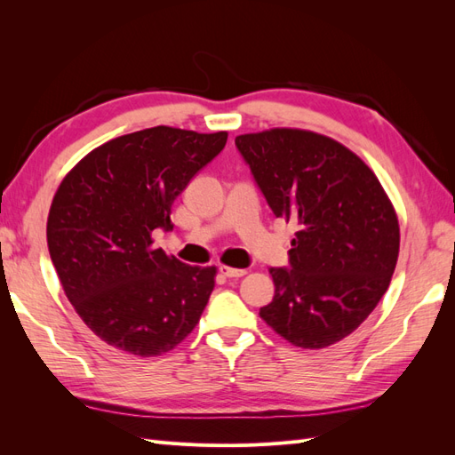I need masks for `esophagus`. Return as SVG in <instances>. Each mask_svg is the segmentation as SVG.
<instances>
[{"instance_id": "34e87169", "label": "esophagus", "mask_w": 455, "mask_h": 455, "mask_svg": "<svg viewBox=\"0 0 455 455\" xmlns=\"http://www.w3.org/2000/svg\"><path fill=\"white\" fill-rule=\"evenodd\" d=\"M220 271H222L226 277L233 279V277H243V275H246V269H239V267H229V266H222L220 267Z\"/></svg>"}]
</instances>
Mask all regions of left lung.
Returning a JSON list of instances; mask_svg holds the SVG:
<instances>
[{
    "label": "left lung",
    "mask_w": 455,
    "mask_h": 455,
    "mask_svg": "<svg viewBox=\"0 0 455 455\" xmlns=\"http://www.w3.org/2000/svg\"><path fill=\"white\" fill-rule=\"evenodd\" d=\"M273 214L298 226L291 267H271V304L259 316L301 349L347 338L387 292L401 228L378 176L330 136L277 127L239 134Z\"/></svg>",
    "instance_id": "1"
}]
</instances>
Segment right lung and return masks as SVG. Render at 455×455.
Listing matches in <instances>:
<instances>
[{
  "instance_id": "add662e5",
  "label": "right lung",
  "mask_w": 455,
  "mask_h": 455,
  "mask_svg": "<svg viewBox=\"0 0 455 455\" xmlns=\"http://www.w3.org/2000/svg\"><path fill=\"white\" fill-rule=\"evenodd\" d=\"M228 132L151 127L94 148L64 176L47 218V244L66 298L108 346L157 356L201 319L216 267L156 249L171 209Z\"/></svg>"
}]
</instances>
